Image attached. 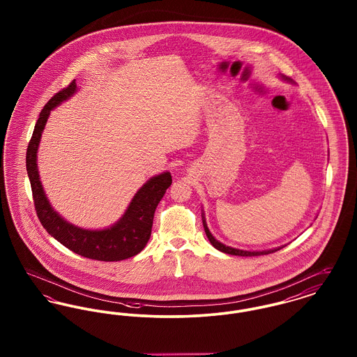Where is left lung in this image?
<instances>
[{"instance_id": "1", "label": "left lung", "mask_w": 357, "mask_h": 357, "mask_svg": "<svg viewBox=\"0 0 357 357\" xmlns=\"http://www.w3.org/2000/svg\"><path fill=\"white\" fill-rule=\"evenodd\" d=\"M280 78H282V79H284V81H287V82H291V79H290V78H287V77H284V75H280ZM202 224H204V228H205V233H206V236H208V238H209L210 244H211L215 250L224 252V253L236 255V256H260V255H268V253L279 251V250H282V248L284 247V245H282V247H278V248H273V250H264V251H244V250L231 248V247H228V245H225V244L220 243V241H218V240H217V238L210 233L209 228H208V224H206V218H205V213H204V210H202Z\"/></svg>"}]
</instances>
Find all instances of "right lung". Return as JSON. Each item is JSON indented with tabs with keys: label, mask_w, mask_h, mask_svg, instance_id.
Wrapping results in <instances>:
<instances>
[{
	"label": "right lung",
	"mask_w": 357,
	"mask_h": 357,
	"mask_svg": "<svg viewBox=\"0 0 357 357\" xmlns=\"http://www.w3.org/2000/svg\"><path fill=\"white\" fill-rule=\"evenodd\" d=\"M78 91L75 81L56 93L43 107L26 149V172L32 188L36 214L44 229L70 251L81 256L119 261L144 250L151 237L153 214L166 190L171 186V174L166 171L152 176L136 191L121 218L105 229H84L66 221L51 206L40 182L38 168V149L43 130L51 110L61 105Z\"/></svg>",
	"instance_id": "obj_1"
}]
</instances>
